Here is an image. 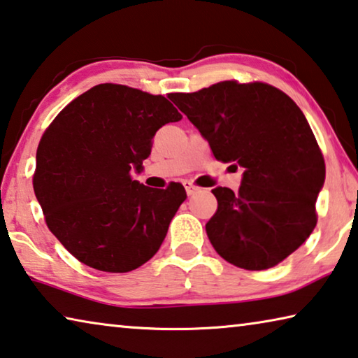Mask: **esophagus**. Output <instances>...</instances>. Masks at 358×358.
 Listing matches in <instances>:
<instances>
[{
    "mask_svg": "<svg viewBox=\"0 0 358 358\" xmlns=\"http://www.w3.org/2000/svg\"><path fill=\"white\" fill-rule=\"evenodd\" d=\"M185 189H186V194H188V196H194L196 192H199V191H201L199 186L192 185L191 181H186V183H185Z\"/></svg>",
    "mask_w": 358,
    "mask_h": 358,
    "instance_id": "esophagus-1",
    "label": "esophagus"
}]
</instances>
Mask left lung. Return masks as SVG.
<instances>
[{
    "mask_svg": "<svg viewBox=\"0 0 358 358\" xmlns=\"http://www.w3.org/2000/svg\"><path fill=\"white\" fill-rule=\"evenodd\" d=\"M170 100L208 141L217 161L243 167L239 192L212 189L210 242L237 268H274L310 236L325 161L308 119L271 84L221 81Z\"/></svg>",
    "mask_w": 358,
    "mask_h": 358,
    "instance_id": "left-lung-1",
    "label": "left lung"
}]
</instances>
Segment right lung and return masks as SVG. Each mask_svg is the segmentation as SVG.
Here are the masks:
<instances>
[{
  "label": "right lung",
  "mask_w": 358,
  "mask_h": 358,
  "mask_svg": "<svg viewBox=\"0 0 358 358\" xmlns=\"http://www.w3.org/2000/svg\"><path fill=\"white\" fill-rule=\"evenodd\" d=\"M181 119L170 101L122 84H99L44 130L33 189L50 232L89 268L129 272L155 257L186 199L183 185L152 189L132 178L152 137Z\"/></svg>",
  "instance_id": "right-lung-1"
}]
</instances>
